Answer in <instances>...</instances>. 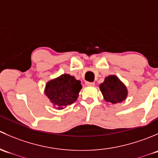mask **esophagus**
Wrapping results in <instances>:
<instances>
[{"instance_id":"34e87169","label":"esophagus","mask_w":158,"mask_h":158,"mask_svg":"<svg viewBox=\"0 0 158 158\" xmlns=\"http://www.w3.org/2000/svg\"><path fill=\"white\" fill-rule=\"evenodd\" d=\"M85 85H86L87 86H92V85H95V83H94V82H85Z\"/></svg>"}]
</instances>
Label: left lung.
<instances>
[{
	"mask_svg": "<svg viewBox=\"0 0 158 158\" xmlns=\"http://www.w3.org/2000/svg\"><path fill=\"white\" fill-rule=\"evenodd\" d=\"M100 90L106 101L112 104L122 102L128 95L126 86L116 76H109L100 85Z\"/></svg>",
	"mask_w": 158,
	"mask_h": 158,
	"instance_id": "obj_1",
	"label": "left lung"
}]
</instances>
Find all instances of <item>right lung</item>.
<instances>
[{"label":"right lung","mask_w":158,"mask_h":158,"mask_svg":"<svg viewBox=\"0 0 158 158\" xmlns=\"http://www.w3.org/2000/svg\"><path fill=\"white\" fill-rule=\"evenodd\" d=\"M81 89L80 81L69 74H63L47 82L45 94L57 109H63L76 102Z\"/></svg>","instance_id":"obj_1"}]
</instances>
